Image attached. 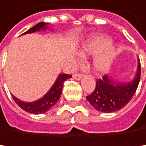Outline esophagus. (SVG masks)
I'll use <instances>...</instances> for the list:
<instances>
[{"mask_svg": "<svg viewBox=\"0 0 146 146\" xmlns=\"http://www.w3.org/2000/svg\"><path fill=\"white\" fill-rule=\"evenodd\" d=\"M81 77H82V74H80V72H76V74H74V78L75 80H80V79H81Z\"/></svg>", "mask_w": 146, "mask_h": 146, "instance_id": "1", "label": "esophagus"}]
</instances>
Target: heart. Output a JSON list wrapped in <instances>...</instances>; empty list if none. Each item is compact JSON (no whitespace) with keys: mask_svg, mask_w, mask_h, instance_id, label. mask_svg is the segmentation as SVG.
Masks as SVG:
<instances>
[{"mask_svg":"<svg viewBox=\"0 0 146 146\" xmlns=\"http://www.w3.org/2000/svg\"><path fill=\"white\" fill-rule=\"evenodd\" d=\"M111 44V39L104 36H96L91 38L82 46L80 55H97L93 62V69L97 74L108 71L115 55V48Z\"/></svg>","mask_w":146,"mask_h":146,"instance_id":"b5f03b06","label":"heart"}]
</instances>
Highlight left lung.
I'll return each instance as SVG.
<instances>
[{
  "mask_svg": "<svg viewBox=\"0 0 146 146\" xmlns=\"http://www.w3.org/2000/svg\"><path fill=\"white\" fill-rule=\"evenodd\" d=\"M141 74V65L138 62L137 72L133 80L129 83H115L107 75L96 80L93 93L87 100L93 107L104 113L115 112L123 109L131 100L137 88Z\"/></svg>",
  "mask_w": 146,
  "mask_h": 146,
  "instance_id": "8db88e82",
  "label": "left lung"
}]
</instances>
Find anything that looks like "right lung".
Here are the masks:
<instances>
[{
	"mask_svg": "<svg viewBox=\"0 0 146 146\" xmlns=\"http://www.w3.org/2000/svg\"><path fill=\"white\" fill-rule=\"evenodd\" d=\"M46 29V23H38L36 24L34 27H32L31 29L29 31H27L25 33H33L35 31H40V30H45ZM72 78V75L66 74H61L58 75L57 78L55 83L53 84V86L52 88L48 91V93L43 96L41 99H39L36 102H24L17 98H15L13 95V99L15 102V103L17 104L21 109L23 110L29 112L31 114H42L46 111H48L50 109H52L53 106L58 102V101L60 98L61 92H62L63 85L66 80Z\"/></svg>",
	"mask_w": 146,
	"mask_h": 146,
	"instance_id": "right-lung-1",
	"label": "right lung"
}]
</instances>
